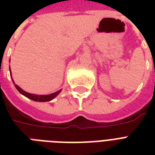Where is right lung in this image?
<instances>
[{"instance_id": "right-lung-1", "label": "right lung", "mask_w": 155, "mask_h": 155, "mask_svg": "<svg viewBox=\"0 0 155 155\" xmlns=\"http://www.w3.org/2000/svg\"><path fill=\"white\" fill-rule=\"evenodd\" d=\"M9 70H10V68H9ZM15 85V87L18 89V91L20 92L21 94L24 95L25 97H26L29 99L32 100V101H38V102H46V101H51L52 99H54V97L57 96V95L61 92V90L58 91V92H54L52 94H49V95H35V94H31V93H29V92H25L24 90H22L21 88L19 86H18L17 84Z\"/></svg>"}]
</instances>
